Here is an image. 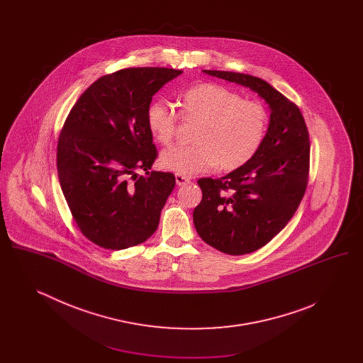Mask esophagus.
<instances>
[{
    "mask_svg": "<svg viewBox=\"0 0 363 363\" xmlns=\"http://www.w3.org/2000/svg\"><path fill=\"white\" fill-rule=\"evenodd\" d=\"M175 182H177V185H186V184H189L190 179L186 177V175H182V174H175Z\"/></svg>",
    "mask_w": 363,
    "mask_h": 363,
    "instance_id": "esophagus-1",
    "label": "esophagus"
}]
</instances>
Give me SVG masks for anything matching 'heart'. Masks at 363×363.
<instances>
[{"mask_svg":"<svg viewBox=\"0 0 363 363\" xmlns=\"http://www.w3.org/2000/svg\"><path fill=\"white\" fill-rule=\"evenodd\" d=\"M181 116L197 121L193 145H175L160 155L163 169L182 175L206 173L215 167L235 172L259 154L269 128L265 106L243 99L240 92L216 83L190 86L179 96ZM147 126L157 143L169 145L177 132L178 114L156 101L145 113Z\"/></svg>","mask_w":363,"mask_h":363,"instance_id":"obj_1","label":"heart"}]
</instances>
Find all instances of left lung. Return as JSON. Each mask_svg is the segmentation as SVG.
Returning a JSON list of instances; mask_svg holds the SVG:
<instances>
[{"label":"left lung","mask_w":363,"mask_h":363,"mask_svg":"<svg viewBox=\"0 0 363 363\" xmlns=\"http://www.w3.org/2000/svg\"><path fill=\"white\" fill-rule=\"evenodd\" d=\"M207 74L249 86L271 108L267 138L246 166L222 178H200L194 227L212 247L233 256L259 250L293 218L306 191L311 141L298 106L265 80L235 72Z\"/></svg>","instance_id":"8db88e82"}]
</instances>
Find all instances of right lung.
<instances>
[{"label":"right lung","mask_w":363,"mask_h":363,"mask_svg":"<svg viewBox=\"0 0 363 363\" xmlns=\"http://www.w3.org/2000/svg\"><path fill=\"white\" fill-rule=\"evenodd\" d=\"M181 73L126 68L102 76L65 120L57 144L60 185L74 223L101 247L136 246L157 228L175 177L150 172L157 151L145 113L156 92Z\"/></svg>","instance_id":"obj_1"}]
</instances>
